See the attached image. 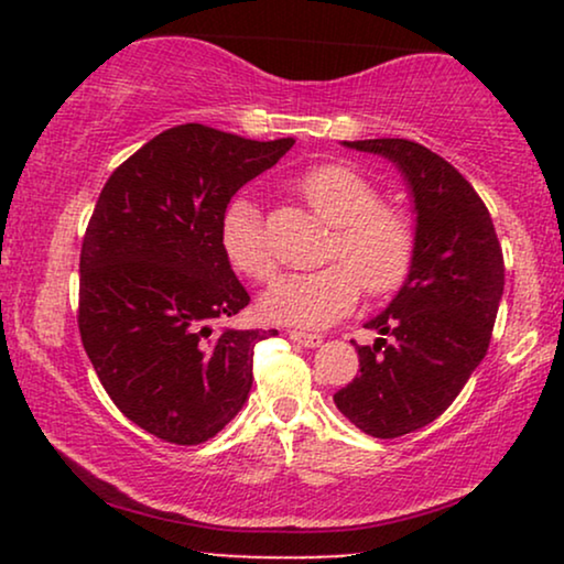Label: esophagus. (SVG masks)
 <instances>
[{"instance_id": "esophagus-1", "label": "esophagus", "mask_w": 564, "mask_h": 564, "mask_svg": "<svg viewBox=\"0 0 564 564\" xmlns=\"http://www.w3.org/2000/svg\"><path fill=\"white\" fill-rule=\"evenodd\" d=\"M290 338L292 341L303 344V346H321L323 344V336L321 334H305V330H290Z\"/></svg>"}]
</instances>
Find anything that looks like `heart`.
<instances>
[{
    "label": "heart",
    "instance_id": "obj_1",
    "mask_svg": "<svg viewBox=\"0 0 564 564\" xmlns=\"http://www.w3.org/2000/svg\"><path fill=\"white\" fill-rule=\"evenodd\" d=\"M297 189L307 207L336 228L330 259L338 264L280 276L261 297V313L269 321L300 328L328 326L357 305L361 288L382 297L408 280L419 246L415 220L403 207L384 205L375 182L349 166L323 164L311 169ZM220 243L230 267L249 280L267 282L274 274L264 220L251 199L238 197L226 207Z\"/></svg>",
    "mask_w": 564,
    "mask_h": 564
}]
</instances>
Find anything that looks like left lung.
Returning a JSON list of instances; mask_svg holds the SVG:
<instances>
[{
  "label": "left lung",
  "mask_w": 564,
  "mask_h": 564,
  "mask_svg": "<svg viewBox=\"0 0 564 564\" xmlns=\"http://www.w3.org/2000/svg\"><path fill=\"white\" fill-rule=\"evenodd\" d=\"M403 172L415 203L413 269L395 300L367 323L359 375L334 395L354 426L398 438L429 426L480 365L503 297V249L480 195L449 161L405 138L344 141Z\"/></svg>",
  "instance_id": "1"
}]
</instances>
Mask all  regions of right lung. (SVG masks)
I'll use <instances>...</instances> for the list:
<instances>
[{"instance_id":"1","label":"right lung","mask_w":564,"mask_h":564,"mask_svg":"<svg viewBox=\"0 0 564 564\" xmlns=\"http://www.w3.org/2000/svg\"><path fill=\"white\" fill-rule=\"evenodd\" d=\"M292 145L187 122L151 138L99 192L79 257L82 344L120 413L169 444H203L236 419L253 346L276 334L215 328L251 300L220 223Z\"/></svg>"}]
</instances>
